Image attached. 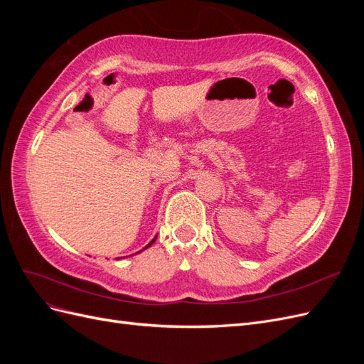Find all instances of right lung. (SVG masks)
<instances>
[{
	"label": "right lung",
	"instance_id": "obj_1",
	"mask_svg": "<svg viewBox=\"0 0 364 364\" xmlns=\"http://www.w3.org/2000/svg\"><path fill=\"white\" fill-rule=\"evenodd\" d=\"M155 240H156V237H155V238H153V240H151V241H150V243H149V245H147V246H146V247H144V249H147V247H150V246H151V245H153V243H155ZM144 249H142V250H144Z\"/></svg>",
	"mask_w": 364,
	"mask_h": 364
}]
</instances>
